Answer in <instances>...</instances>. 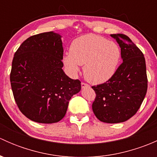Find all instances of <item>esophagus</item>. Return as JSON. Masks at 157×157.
Listing matches in <instances>:
<instances>
[{"label":"esophagus","instance_id":"34e87169","mask_svg":"<svg viewBox=\"0 0 157 157\" xmlns=\"http://www.w3.org/2000/svg\"><path fill=\"white\" fill-rule=\"evenodd\" d=\"M81 86H82V88H90V85L89 84H87V83H81Z\"/></svg>","mask_w":157,"mask_h":157}]
</instances>
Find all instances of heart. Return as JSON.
Here are the masks:
<instances>
[{
    "label": "heart",
    "mask_w": 157,
    "mask_h": 157,
    "mask_svg": "<svg viewBox=\"0 0 157 157\" xmlns=\"http://www.w3.org/2000/svg\"><path fill=\"white\" fill-rule=\"evenodd\" d=\"M120 59L121 49L116 42L87 34L73 41L70 53L64 55L63 62L74 75L79 72V65H84L85 78L90 83L99 84L114 75Z\"/></svg>",
    "instance_id": "obj_1"
}]
</instances>
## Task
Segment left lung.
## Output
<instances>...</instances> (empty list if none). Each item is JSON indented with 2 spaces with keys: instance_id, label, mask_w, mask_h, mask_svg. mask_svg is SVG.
Returning <instances> with one entry per match:
<instances>
[{
  "instance_id": "obj_1",
  "label": "left lung",
  "mask_w": 157,
  "mask_h": 157,
  "mask_svg": "<svg viewBox=\"0 0 157 157\" xmlns=\"http://www.w3.org/2000/svg\"><path fill=\"white\" fill-rule=\"evenodd\" d=\"M121 48L123 62L105 83L93 86L96 98L93 113L105 123L124 122L140 109L147 90L146 62L144 54L124 34H112Z\"/></svg>"
}]
</instances>
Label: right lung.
Returning <instances> with one entry per match:
<instances>
[{
    "instance_id": "1",
    "label": "right lung",
    "mask_w": 157,
    "mask_h": 157,
    "mask_svg": "<svg viewBox=\"0 0 157 157\" xmlns=\"http://www.w3.org/2000/svg\"><path fill=\"white\" fill-rule=\"evenodd\" d=\"M61 36L48 32L30 36L14 54L10 80L20 112L38 123L58 122L70 99L81 90L63 71Z\"/></svg>"
}]
</instances>
